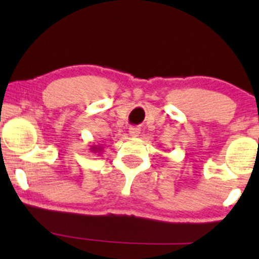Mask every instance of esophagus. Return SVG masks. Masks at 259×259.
<instances>
[{"label": "esophagus", "mask_w": 259, "mask_h": 259, "mask_svg": "<svg viewBox=\"0 0 259 259\" xmlns=\"http://www.w3.org/2000/svg\"><path fill=\"white\" fill-rule=\"evenodd\" d=\"M140 133H141V129L138 126H130L129 127V134L130 136H133V138H136V136L140 135Z\"/></svg>", "instance_id": "obj_1"}]
</instances>
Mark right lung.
<instances>
[{"mask_svg": "<svg viewBox=\"0 0 259 259\" xmlns=\"http://www.w3.org/2000/svg\"><path fill=\"white\" fill-rule=\"evenodd\" d=\"M90 151H91V152H94V153H100V152H102V151H103V147L100 146V145H99V146H97V145H92Z\"/></svg>", "mask_w": 259, "mask_h": 259, "instance_id": "right-lung-1", "label": "right lung"}]
</instances>
